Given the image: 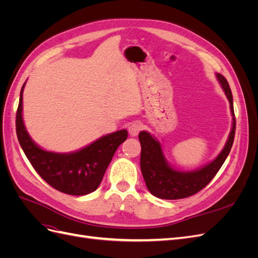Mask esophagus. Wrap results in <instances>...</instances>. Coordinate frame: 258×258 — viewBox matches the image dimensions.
<instances>
[{
    "mask_svg": "<svg viewBox=\"0 0 258 258\" xmlns=\"http://www.w3.org/2000/svg\"><path fill=\"white\" fill-rule=\"evenodd\" d=\"M141 129H142L141 122H139V121L132 122V123L130 124V126H129V128H128L129 135H130L131 137H137V136L139 135V132L141 131Z\"/></svg>",
    "mask_w": 258,
    "mask_h": 258,
    "instance_id": "obj_1",
    "label": "esophagus"
}]
</instances>
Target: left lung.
I'll list each match as a JSON object with an SVG mask.
<instances>
[{
	"mask_svg": "<svg viewBox=\"0 0 258 258\" xmlns=\"http://www.w3.org/2000/svg\"><path fill=\"white\" fill-rule=\"evenodd\" d=\"M216 77L229 101L232 126L224 148L214 160L194 171L175 170L169 165L157 139L152 137L147 131H141L139 134L141 143V171L147 189L155 197L175 200L192 196L212 181L227 158L235 139L236 118L229 84L222 74L216 73Z\"/></svg>",
	"mask_w": 258,
	"mask_h": 258,
	"instance_id": "left-lung-1",
	"label": "left lung"
}]
</instances>
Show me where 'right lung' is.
Returning a JSON list of instances; mask_svg holds the SVG:
<instances>
[{"label":"right lung","mask_w":258,"mask_h":258,"mask_svg":"<svg viewBox=\"0 0 258 258\" xmlns=\"http://www.w3.org/2000/svg\"><path fill=\"white\" fill-rule=\"evenodd\" d=\"M16 114V132L22 151L40 176L53 188L72 196L95 191L118 146L126 141V129L113 132L72 153H54L38 146L26 129L22 118V93Z\"/></svg>","instance_id":"1"}]
</instances>
